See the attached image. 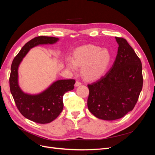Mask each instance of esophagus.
Listing matches in <instances>:
<instances>
[{
  "instance_id": "esophagus-1",
  "label": "esophagus",
  "mask_w": 155,
  "mask_h": 155,
  "mask_svg": "<svg viewBox=\"0 0 155 155\" xmlns=\"http://www.w3.org/2000/svg\"><path fill=\"white\" fill-rule=\"evenodd\" d=\"M81 85V83L79 81H76V83H75V87H79V85Z\"/></svg>"
}]
</instances>
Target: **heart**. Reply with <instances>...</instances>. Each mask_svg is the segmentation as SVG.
Listing matches in <instances>:
<instances>
[{"instance_id":"1","label":"heart","mask_w":155,"mask_h":155,"mask_svg":"<svg viewBox=\"0 0 155 155\" xmlns=\"http://www.w3.org/2000/svg\"><path fill=\"white\" fill-rule=\"evenodd\" d=\"M111 61V54L107 48L88 45L81 46L74 51L73 58L66 59L67 68L76 72L81 66V74L87 80L93 81L100 78L105 74Z\"/></svg>"}]
</instances>
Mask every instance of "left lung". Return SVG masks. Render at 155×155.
Wrapping results in <instances>:
<instances>
[{"mask_svg": "<svg viewBox=\"0 0 155 155\" xmlns=\"http://www.w3.org/2000/svg\"><path fill=\"white\" fill-rule=\"evenodd\" d=\"M115 39L119 46L113 65L104 76L88 85V109L104 120L121 118L132 110L143 86L141 61L126 39Z\"/></svg>", "mask_w": 155, "mask_h": 155, "instance_id": "obj_1", "label": "left lung"}]
</instances>
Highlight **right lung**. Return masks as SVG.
I'll list each match as a JSON object with an SVG mask.
<instances>
[{
  "mask_svg": "<svg viewBox=\"0 0 155 155\" xmlns=\"http://www.w3.org/2000/svg\"><path fill=\"white\" fill-rule=\"evenodd\" d=\"M54 37L39 36L32 39L21 48L13 60L10 77V91L17 109L22 116L34 122L45 124L54 121L63 109V97L74 89V79H59L45 91L31 94L22 91L18 85V69L30 50L40 45H53L59 41Z\"/></svg>",
  "mask_w": 155,
  "mask_h": 155,
  "instance_id": "obj_1",
  "label": "right lung"
}]
</instances>
